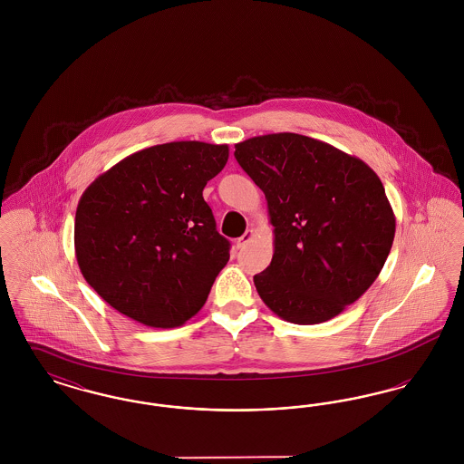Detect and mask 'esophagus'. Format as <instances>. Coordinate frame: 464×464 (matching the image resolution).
Here are the masks:
<instances>
[{"instance_id":"obj_1","label":"esophagus","mask_w":464,"mask_h":464,"mask_svg":"<svg viewBox=\"0 0 464 464\" xmlns=\"http://www.w3.org/2000/svg\"><path fill=\"white\" fill-rule=\"evenodd\" d=\"M252 237H254V231H252V229H246L242 237L237 240V248H243L245 245H248V242L252 240Z\"/></svg>"}]
</instances>
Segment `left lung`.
<instances>
[{
    "label": "left lung",
    "mask_w": 464,
    "mask_h": 464,
    "mask_svg": "<svg viewBox=\"0 0 464 464\" xmlns=\"http://www.w3.org/2000/svg\"><path fill=\"white\" fill-rule=\"evenodd\" d=\"M263 189L275 252L254 276L266 306L297 325L327 322L374 284L395 238L381 179L356 156L299 133L235 144Z\"/></svg>",
    "instance_id": "1"
}]
</instances>
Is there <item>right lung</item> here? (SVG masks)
<instances>
[{"label": "right lung", "instance_id": "right-lung-1", "mask_svg": "<svg viewBox=\"0 0 464 464\" xmlns=\"http://www.w3.org/2000/svg\"><path fill=\"white\" fill-rule=\"evenodd\" d=\"M227 144L179 140L123 158L78 201L74 252L83 278L135 322L172 329L205 304L229 242L203 199Z\"/></svg>", "mask_w": 464, "mask_h": 464}]
</instances>
